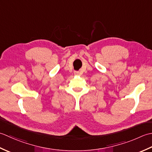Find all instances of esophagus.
<instances>
[{"label":"esophagus","instance_id":"1","mask_svg":"<svg viewBox=\"0 0 152 152\" xmlns=\"http://www.w3.org/2000/svg\"><path fill=\"white\" fill-rule=\"evenodd\" d=\"M75 75H78V74H79V72H75Z\"/></svg>","mask_w":152,"mask_h":152}]
</instances>
